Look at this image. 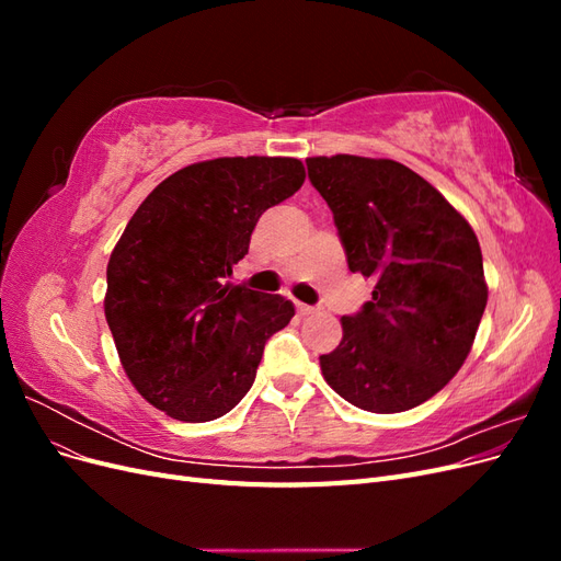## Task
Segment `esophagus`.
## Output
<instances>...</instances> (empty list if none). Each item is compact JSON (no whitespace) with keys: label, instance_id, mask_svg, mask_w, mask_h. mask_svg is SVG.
I'll return each instance as SVG.
<instances>
[{"label":"esophagus","instance_id":"obj_1","mask_svg":"<svg viewBox=\"0 0 561 561\" xmlns=\"http://www.w3.org/2000/svg\"><path fill=\"white\" fill-rule=\"evenodd\" d=\"M295 309H297L299 316H309V313L316 311L313 307H309V304H301V301H295Z\"/></svg>","mask_w":561,"mask_h":561}]
</instances>
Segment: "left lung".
<instances>
[{
    "label": "left lung",
    "instance_id": "1",
    "mask_svg": "<svg viewBox=\"0 0 561 561\" xmlns=\"http://www.w3.org/2000/svg\"><path fill=\"white\" fill-rule=\"evenodd\" d=\"M353 274L375 283L344 336L320 355L339 396L375 414L426 402L466 363L486 307L472 227L431 182L390 159H307Z\"/></svg>",
    "mask_w": 561,
    "mask_h": 561
}]
</instances>
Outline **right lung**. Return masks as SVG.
Segmentation results:
<instances>
[{"label": "right lung", "mask_w": 561, "mask_h": 561, "mask_svg": "<svg viewBox=\"0 0 561 561\" xmlns=\"http://www.w3.org/2000/svg\"><path fill=\"white\" fill-rule=\"evenodd\" d=\"M287 157H225L165 178L107 264L105 318L138 393L178 421L225 416L250 390L290 299L231 285L262 213L304 184Z\"/></svg>", "instance_id": "1"}]
</instances>
